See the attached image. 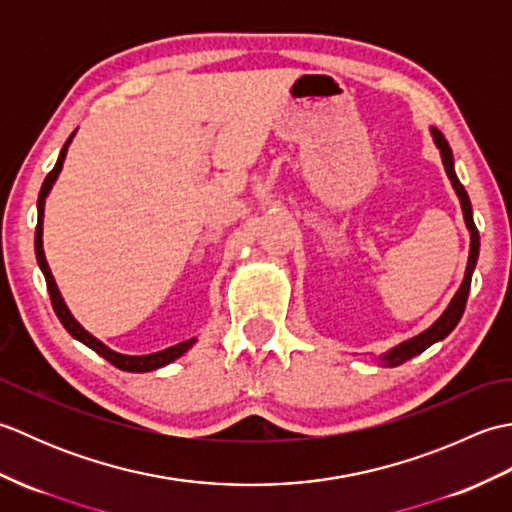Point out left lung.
<instances>
[{
  "label": "left lung",
  "instance_id": "left-lung-1",
  "mask_svg": "<svg viewBox=\"0 0 512 512\" xmlns=\"http://www.w3.org/2000/svg\"><path fill=\"white\" fill-rule=\"evenodd\" d=\"M431 132V138L433 143H436V147L440 149V158H442V165H444V171H447V176L453 184L455 189V195L460 198V206H462V213H464V224L466 228H469V235H471V248H469V262H466V270H464V279L462 284L458 288V292H455V297L451 299V303L447 306V310H444L440 314V319L429 325L427 330L411 336V339L402 341L400 345L391 347V350H387L385 354L378 356V363L383 367H396V365H402L405 361H409V358L422 354L427 347H431L433 343H438L442 339H447V336L453 332L455 325H458V321L462 319L464 314V308H466V297H469V290H471V277H473V270H475V264H477V255H480V233H477L475 228V222H473V209H471V200H469V193H466V189L462 187V182L458 180V176H455V165H453V151L447 143V138L442 136V132H438L436 127L429 129Z\"/></svg>",
  "mask_w": 512,
  "mask_h": 512
}]
</instances>
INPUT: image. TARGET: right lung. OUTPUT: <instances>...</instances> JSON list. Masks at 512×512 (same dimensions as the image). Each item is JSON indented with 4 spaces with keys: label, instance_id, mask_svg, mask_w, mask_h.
Returning a JSON list of instances; mask_svg holds the SVG:
<instances>
[{
    "label": "right lung",
    "instance_id": "1",
    "mask_svg": "<svg viewBox=\"0 0 512 512\" xmlns=\"http://www.w3.org/2000/svg\"><path fill=\"white\" fill-rule=\"evenodd\" d=\"M74 134H76V132H72V136H70L68 140H65V145H63V149H61L57 165H54V169L48 173V178L43 180L41 191H39V200H37V231H35V255H37V264H39V268H41L43 277H46L48 292H50V299H52V308H54V312H57V317H59V321L63 323V328L70 332L72 339L81 341L83 345H88L90 350H94L96 354L103 356L105 361H110L114 367L123 369V372H136V374L154 372V369L165 367V365L176 361V358H180L184 352H189L198 339H195V336H193V339H187V341H182V343L171 345V347H167V350H160V352H154V354H140V356L121 354V352L112 350V347H107L101 339H96L94 334H90L88 330L83 328V325H81L79 321L74 319V314L70 312V308L65 306V301H63V297H61L57 281H54L52 270H50V266H48V262H46V253H43V209H46V198L50 195V191H52V187H54V182H57L59 173H61V169H63V160H65V154H68V147H70V143H72Z\"/></svg>",
    "mask_w": 512,
    "mask_h": 512
}]
</instances>
